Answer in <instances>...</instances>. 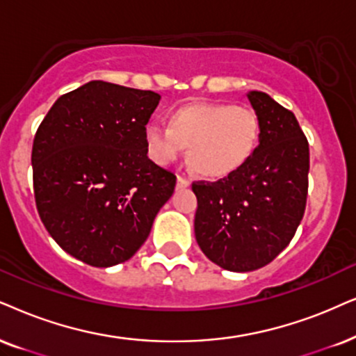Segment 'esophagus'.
<instances>
[{"mask_svg":"<svg viewBox=\"0 0 356 356\" xmlns=\"http://www.w3.org/2000/svg\"><path fill=\"white\" fill-rule=\"evenodd\" d=\"M188 186H191V181H188V179L182 177V175H177V188H184Z\"/></svg>","mask_w":356,"mask_h":356,"instance_id":"1","label":"esophagus"}]
</instances>
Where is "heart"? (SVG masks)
I'll list each match as a JSON object with an SVG mask.
<instances>
[{
  "instance_id": "b5f03b06",
  "label": "heart",
  "mask_w": 356,
  "mask_h": 356,
  "mask_svg": "<svg viewBox=\"0 0 356 356\" xmlns=\"http://www.w3.org/2000/svg\"><path fill=\"white\" fill-rule=\"evenodd\" d=\"M168 123L169 128H145L151 159L168 165L187 149L192 169L210 179L227 177L248 163L261 134L258 115L248 106L230 103H187L175 108Z\"/></svg>"
}]
</instances>
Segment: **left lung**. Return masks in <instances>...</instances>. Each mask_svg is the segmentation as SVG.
I'll use <instances>...</instances> for the list:
<instances>
[{
  "label": "left lung",
  "instance_id": "8db88e82",
  "mask_svg": "<svg viewBox=\"0 0 356 356\" xmlns=\"http://www.w3.org/2000/svg\"><path fill=\"white\" fill-rule=\"evenodd\" d=\"M250 102L261 123L250 161L217 182L195 181V238L228 271L266 266L296 235L309 188V143L294 113L263 92Z\"/></svg>",
  "mask_w": 356,
  "mask_h": 356
}]
</instances>
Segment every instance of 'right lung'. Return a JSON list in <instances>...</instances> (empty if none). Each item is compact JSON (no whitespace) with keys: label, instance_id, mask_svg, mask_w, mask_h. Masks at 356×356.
<instances>
[{"label":"right lung","instance_id":"1","mask_svg":"<svg viewBox=\"0 0 356 356\" xmlns=\"http://www.w3.org/2000/svg\"><path fill=\"white\" fill-rule=\"evenodd\" d=\"M159 100L151 90L93 80L58 97L35 131L39 217L62 250L90 266L131 258L172 195L175 175L145 145Z\"/></svg>","mask_w":356,"mask_h":356}]
</instances>
